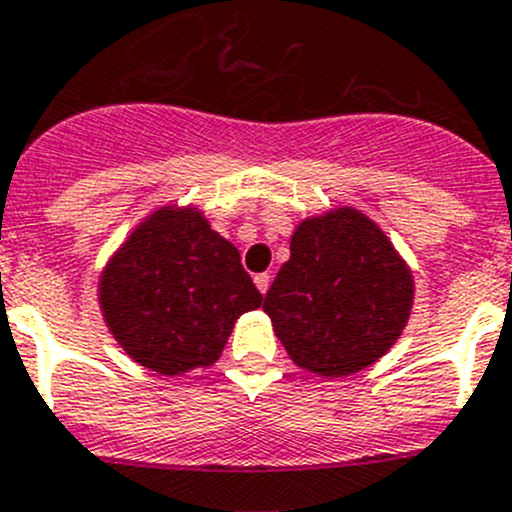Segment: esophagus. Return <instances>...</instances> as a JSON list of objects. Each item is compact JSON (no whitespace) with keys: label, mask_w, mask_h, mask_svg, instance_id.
Here are the masks:
<instances>
[{"label":"esophagus","mask_w":512,"mask_h":512,"mask_svg":"<svg viewBox=\"0 0 512 512\" xmlns=\"http://www.w3.org/2000/svg\"><path fill=\"white\" fill-rule=\"evenodd\" d=\"M270 282H272L270 272H260V275H255V285L262 295H267V290H270Z\"/></svg>","instance_id":"1"}]
</instances>
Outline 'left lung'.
<instances>
[{"instance_id":"1","label":"left lung","mask_w":512,"mask_h":512,"mask_svg":"<svg viewBox=\"0 0 512 512\" xmlns=\"http://www.w3.org/2000/svg\"><path fill=\"white\" fill-rule=\"evenodd\" d=\"M413 307V275L385 232L350 207L305 220L262 310L287 355L342 377L393 347Z\"/></svg>"}]
</instances>
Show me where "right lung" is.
Instances as JSON below:
<instances>
[{"label": "right lung", "instance_id": "obj_1", "mask_svg": "<svg viewBox=\"0 0 512 512\" xmlns=\"http://www.w3.org/2000/svg\"><path fill=\"white\" fill-rule=\"evenodd\" d=\"M104 320L124 352L162 375L207 367L232 325L262 305L235 245L197 210L155 212L99 280Z\"/></svg>", "mask_w": 512, "mask_h": 512}]
</instances>
